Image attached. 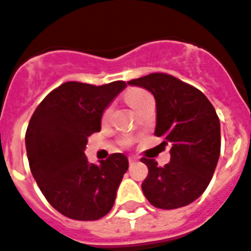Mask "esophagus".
Returning a JSON list of instances; mask_svg holds the SVG:
<instances>
[{
    "label": "esophagus",
    "mask_w": 251,
    "mask_h": 251,
    "mask_svg": "<svg viewBox=\"0 0 251 251\" xmlns=\"http://www.w3.org/2000/svg\"><path fill=\"white\" fill-rule=\"evenodd\" d=\"M135 163H137V159L133 158V157H130V158H129V165H130V166H133V165H135Z\"/></svg>",
    "instance_id": "esophagus-1"
}]
</instances>
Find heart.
Masks as SVG:
<instances>
[{
    "label": "heart",
    "mask_w": 251,
    "mask_h": 251,
    "mask_svg": "<svg viewBox=\"0 0 251 251\" xmlns=\"http://www.w3.org/2000/svg\"><path fill=\"white\" fill-rule=\"evenodd\" d=\"M150 97H151V96H150L146 90H142V89H130V90L126 92L125 101L127 102V105H129L131 109H134L135 110L145 100H148V98Z\"/></svg>",
    "instance_id": "1"
}]
</instances>
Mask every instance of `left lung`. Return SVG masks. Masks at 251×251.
<instances>
[{"label": "left lung", "mask_w": 251, "mask_h": 251, "mask_svg": "<svg viewBox=\"0 0 251 251\" xmlns=\"http://www.w3.org/2000/svg\"><path fill=\"white\" fill-rule=\"evenodd\" d=\"M155 98L154 134L172 145L170 162L158 166L142 158L149 174L142 182L148 201L158 209H178L202 196L210 182L221 153V126L214 106L198 89L173 75L151 73L129 81Z\"/></svg>", "instance_id": "8db88e82"}]
</instances>
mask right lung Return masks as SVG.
<instances>
[{
  "instance_id": "obj_1",
  "label": "right lung",
  "mask_w": 251,
  "mask_h": 251,
  "mask_svg": "<svg viewBox=\"0 0 251 251\" xmlns=\"http://www.w3.org/2000/svg\"><path fill=\"white\" fill-rule=\"evenodd\" d=\"M125 88L124 81L65 82L31 116L25 135L31 174L48 202L68 218L100 220L114 205L127 157L114 153L96 165L83 151L89 137L101 130L103 111Z\"/></svg>"
}]
</instances>
